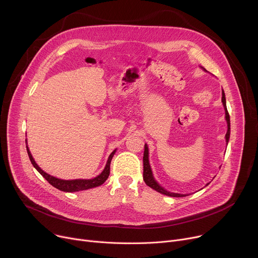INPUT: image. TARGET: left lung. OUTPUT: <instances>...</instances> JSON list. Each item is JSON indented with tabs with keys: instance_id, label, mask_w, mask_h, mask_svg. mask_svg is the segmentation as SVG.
Returning <instances> with one entry per match:
<instances>
[{
	"instance_id": "8db88e82",
	"label": "left lung",
	"mask_w": 258,
	"mask_h": 258,
	"mask_svg": "<svg viewBox=\"0 0 258 258\" xmlns=\"http://www.w3.org/2000/svg\"><path fill=\"white\" fill-rule=\"evenodd\" d=\"M205 70V68H203ZM206 71V70H205ZM222 102L224 104V108H225V111H226V120H227V123H228V132L226 134V141H227V144L229 143V139H230V133H231V123H230V115H229V112H228V109H227V104H226V96H225V92L223 90L222 92ZM143 163H144V171H143V178L146 182L147 186H149L150 188L154 189L155 191L163 194V195H166V196H170V197H185L187 196V194H177V193H171V192H168L166 191L164 188H162L159 183L155 180V178L153 177V173H152V170H151V167H150V164H149V150H148V146H147V144H145V151H144V157H143ZM209 185V182L207 183L206 186Z\"/></svg>"
}]
</instances>
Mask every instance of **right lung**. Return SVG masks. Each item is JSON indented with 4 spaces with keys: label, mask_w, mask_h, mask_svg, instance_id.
<instances>
[{
    "label": "right lung",
    "mask_w": 258,
    "mask_h": 258,
    "mask_svg": "<svg viewBox=\"0 0 258 258\" xmlns=\"http://www.w3.org/2000/svg\"><path fill=\"white\" fill-rule=\"evenodd\" d=\"M26 150H27V154H28V157L31 161V164L34 166V168L38 170L50 183L55 187L56 189L60 190V191H63V192H79V191H83V190H88V189H92V188H95V187H99L101 186L102 183L105 182V180L108 178L109 176V173H110V163H111V160H112V157L113 155L115 154L116 152V149L109 155L108 157V160H107V163L105 165V168L103 169V171L97 175L96 177L94 178H90V179H70V180H66V179H60V178H57L55 176H52L50 174H48L47 172H45L43 169H41V167L35 163L28 147L26 145Z\"/></svg>",
    "instance_id": "add662e5"
}]
</instances>
